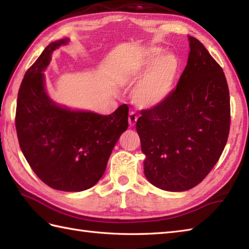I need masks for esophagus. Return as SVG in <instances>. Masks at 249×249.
Listing matches in <instances>:
<instances>
[{
    "label": "esophagus",
    "instance_id": "34e87169",
    "mask_svg": "<svg viewBox=\"0 0 249 249\" xmlns=\"http://www.w3.org/2000/svg\"><path fill=\"white\" fill-rule=\"evenodd\" d=\"M137 120H138V115L136 114V112H130L129 116H128V122L130 126H135V124L137 123Z\"/></svg>",
    "mask_w": 249,
    "mask_h": 249
}]
</instances>
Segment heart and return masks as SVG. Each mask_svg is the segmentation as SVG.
<instances>
[{"label": "heart", "mask_w": 249, "mask_h": 249, "mask_svg": "<svg viewBox=\"0 0 249 249\" xmlns=\"http://www.w3.org/2000/svg\"><path fill=\"white\" fill-rule=\"evenodd\" d=\"M163 52L160 47H149L134 68L135 78H141L134 88L133 98L141 108H156L173 92L179 62L171 52Z\"/></svg>", "instance_id": "1"}]
</instances>
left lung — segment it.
<instances>
[{"label":"left lung","mask_w":249,"mask_h":249,"mask_svg":"<svg viewBox=\"0 0 249 249\" xmlns=\"http://www.w3.org/2000/svg\"><path fill=\"white\" fill-rule=\"evenodd\" d=\"M187 65L165 103L141 110L136 129L144 174L154 186L184 192L208 176L230 130V96L223 68L205 47L188 36Z\"/></svg>","instance_id":"left-lung-1"}]
</instances>
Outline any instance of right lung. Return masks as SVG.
Wrapping results in <instances>:
<instances>
[{"instance_id":"1","label":"right lung","mask_w":249,"mask_h":249,"mask_svg":"<svg viewBox=\"0 0 249 249\" xmlns=\"http://www.w3.org/2000/svg\"><path fill=\"white\" fill-rule=\"evenodd\" d=\"M67 43L65 38L47 46L26 71L18 93L16 129L20 149L41 181L56 190L82 192L103 177L116 141L128 127V107L124 104L100 115L61 107L50 99L44 71L52 52Z\"/></svg>"}]
</instances>
